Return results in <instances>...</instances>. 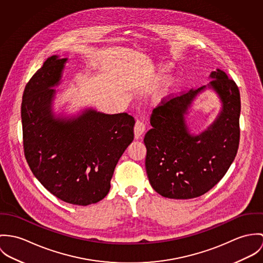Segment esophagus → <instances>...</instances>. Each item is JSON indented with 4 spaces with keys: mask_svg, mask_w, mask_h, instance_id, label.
<instances>
[{
    "mask_svg": "<svg viewBox=\"0 0 263 263\" xmlns=\"http://www.w3.org/2000/svg\"><path fill=\"white\" fill-rule=\"evenodd\" d=\"M145 131V124L142 121H137L134 127V135H135V139H139L141 138L142 134Z\"/></svg>",
    "mask_w": 263,
    "mask_h": 263,
    "instance_id": "obj_1",
    "label": "esophagus"
}]
</instances>
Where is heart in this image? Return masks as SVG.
Listing matches in <instances>:
<instances>
[{
  "instance_id": "obj_1",
  "label": "heart",
  "mask_w": 263,
  "mask_h": 263,
  "mask_svg": "<svg viewBox=\"0 0 263 263\" xmlns=\"http://www.w3.org/2000/svg\"><path fill=\"white\" fill-rule=\"evenodd\" d=\"M164 76H165V69L161 68L159 69L155 77H154V83L157 85L159 83H161V81L164 79ZM178 84V79L177 77H175L174 74L170 76L165 81L164 83L162 84L161 88H159V90L157 91V93L154 96V101L155 102H161L162 100H164L166 97H168V95H171L173 92V90L176 88Z\"/></svg>"
}]
</instances>
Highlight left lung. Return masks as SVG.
<instances>
[{"mask_svg": "<svg viewBox=\"0 0 263 263\" xmlns=\"http://www.w3.org/2000/svg\"><path fill=\"white\" fill-rule=\"evenodd\" d=\"M208 86L173 98L153 110L145 134L146 173L151 186L164 198L186 200L200 197L227 173L239 147L240 92L221 69L210 74ZM212 88L221 111L203 133L192 135L185 116L202 91Z\"/></svg>", "mask_w": 263, "mask_h": 263, "instance_id": "8db88e82", "label": "left lung"}]
</instances>
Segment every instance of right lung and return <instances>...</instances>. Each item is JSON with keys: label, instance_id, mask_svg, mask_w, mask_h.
I'll use <instances>...</instances> for the list:
<instances>
[{"label": "right lung", "instance_id": "1", "mask_svg": "<svg viewBox=\"0 0 263 263\" xmlns=\"http://www.w3.org/2000/svg\"><path fill=\"white\" fill-rule=\"evenodd\" d=\"M67 59L52 55L31 78L23 93L21 119L26 160L53 196L88 205L111 189L118 161L134 139V118L92 108L77 116H57L52 104Z\"/></svg>", "mask_w": 263, "mask_h": 263}]
</instances>
